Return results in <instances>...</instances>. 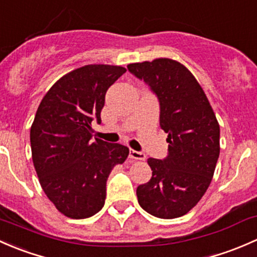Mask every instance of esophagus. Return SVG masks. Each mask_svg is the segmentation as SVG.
Returning <instances> with one entry per match:
<instances>
[{
  "label": "esophagus",
  "instance_id": "1",
  "mask_svg": "<svg viewBox=\"0 0 257 257\" xmlns=\"http://www.w3.org/2000/svg\"><path fill=\"white\" fill-rule=\"evenodd\" d=\"M130 157L134 158V160H140V161L146 160V155H145L144 152H140V151H135V150H130Z\"/></svg>",
  "mask_w": 257,
  "mask_h": 257
}]
</instances>
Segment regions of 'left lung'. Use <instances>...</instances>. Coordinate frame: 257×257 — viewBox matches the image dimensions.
Here are the masks:
<instances>
[{
	"label": "left lung",
	"mask_w": 257,
	"mask_h": 257,
	"mask_svg": "<svg viewBox=\"0 0 257 257\" xmlns=\"http://www.w3.org/2000/svg\"><path fill=\"white\" fill-rule=\"evenodd\" d=\"M127 69L156 95L160 126L168 135L167 156L147 160L152 177L137 187L139 204L157 218H178L207 192L220 152V127L202 86L181 63L161 58Z\"/></svg>",
	"instance_id": "8db88e82"
}]
</instances>
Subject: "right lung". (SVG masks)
<instances>
[{
	"instance_id": "add662e5",
	"label": "right lung",
	"mask_w": 257,
	"mask_h": 257,
	"mask_svg": "<svg viewBox=\"0 0 257 257\" xmlns=\"http://www.w3.org/2000/svg\"><path fill=\"white\" fill-rule=\"evenodd\" d=\"M116 65H85L57 81L42 100L31 127L32 160L44 193L73 219L92 216L106 198V181L128 148L92 140L91 122L107 89L125 73Z\"/></svg>"
}]
</instances>
